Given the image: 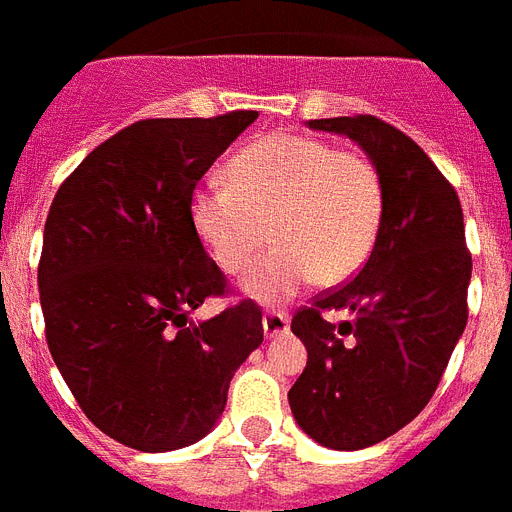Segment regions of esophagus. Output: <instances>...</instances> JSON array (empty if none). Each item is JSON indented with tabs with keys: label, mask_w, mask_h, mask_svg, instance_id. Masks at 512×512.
<instances>
[{
	"label": "esophagus",
	"mask_w": 512,
	"mask_h": 512,
	"mask_svg": "<svg viewBox=\"0 0 512 512\" xmlns=\"http://www.w3.org/2000/svg\"><path fill=\"white\" fill-rule=\"evenodd\" d=\"M265 336H281L289 331V313L286 310H268L263 315Z\"/></svg>",
	"instance_id": "obj_1"
}]
</instances>
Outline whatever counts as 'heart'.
Here are the masks:
<instances>
[{"label": "heart", "instance_id": "1", "mask_svg": "<svg viewBox=\"0 0 512 512\" xmlns=\"http://www.w3.org/2000/svg\"><path fill=\"white\" fill-rule=\"evenodd\" d=\"M231 186H205L191 197V223L207 255L228 276L247 278L255 299L276 302L315 276L339 284L360 270L384 218V186L360 152L315 136L273 134L228 162Z\"/></svg>", "mask_w": 512, "mask_h": 512}]
</instances>
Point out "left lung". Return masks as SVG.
<instances>
[{
  "label": "left lung",
  "instance_id": "8db88e82",
  "mask_svg": "<svg viewBox=\"0 0 512 512\" xmlns=\"http://www.w3.org/2000/svg\"><path fill=\"white\" fill-rule=\"evenodd\" d=\"M357 141L384 186V218L365 265L347 284L299 307L292 331L307 368L289 405L307 436L363 450L397 434L434 397L468 321L471 252L458 191L400 128L376 115L310 120ZM331 309L351 318L325 321Z\"/></svg>",
  "mask_w": 512,
  "mask_h": 512
}]
</instances>
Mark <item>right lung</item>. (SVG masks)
<instances>
[{
    "mask_svg": "<svg viewBox=\"0 0 512 512\" xmlns=\"http://www.w3.org/2000/svg\"><path fill=\"white\" fill-rule=\"evenodd\" d=\"M255 118L136 120L54 194L39 260L49 352L86 418L126 447L168 452L202 439L263 342L252 299L189 321L207 297L228 294L194 231L191 197Z\"/></svg>",
    "mask_w": 512,
    "mask_h": 512,
    "instance_id": "1",
    "label": "right lung"
}]
</instances>
